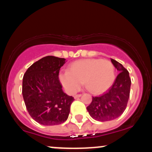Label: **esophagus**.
Returning a JSON list of instances; mask_svg holds the SVG:
<instances>
[{
    "label": "esophagus",
    "instance_id": "34e87169",
    "mask_svg": "<svg viewBox=\"0 0 152 152\" xmlns=\"http://www.w3.org/2000/svg\"><path fill=\"white\" fill-rule=\"evenodd\" d=\"M81 94H76V95L74 96V99H76L79 98V97H81Z\"/></svg>",
    "mask_w": 152,
    "mask_h": 152
}]
</instances>
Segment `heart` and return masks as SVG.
<instances>
[{
	"label": "heart",
	"mask_w": 152,
	"mask_h": 152,
	"mask_svg": "<svg viewBox=\"0 0 152 152\" xmlns=\"http://www.w3.org/2000/svg\"><path fill=\"white\" fill-rule=\"evenodd\" d=\"M116 69L109 60L99 58L82 59L73 62L68 71L60 74L63 86L69 93L79 89L83 81L86 88L93 94H102L112 86Z\"/></svg>",
	"instance_id": "obj_1"
}]
</instances>
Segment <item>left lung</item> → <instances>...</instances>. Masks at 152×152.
Segmentation results:
<instances>
[{"label": "left lung", "instance_id": "8db88e82", "mask_svg": "<svg viewBox=\"0 0 152 152\" xmlns=\"http://www.w3.org/2000/svg\"><path fill=\"white\" fill-rule=\"evenodd\" d=\"M119 74L107 92L99 96L92 97L87 111L94 119L99 121L114 120L123 114L129 98L131 78L129 71L114 59H111Z\"/></svg>", "mask_w": 152, "mask_h": 152}]
</instances>
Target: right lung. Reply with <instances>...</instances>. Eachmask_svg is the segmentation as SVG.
I'll list each match as a JSON object with an SVG mask.
<instances>
[{
    "label": "right lung",
    "instance_id": "right-lung-1",
    "mask_svg": "<svg viewBox=\"0 0 152 152\" xmlns=\"http://www.w3.org/2000/svg\"><path fill=\"white\" fill-rule=\"evenodd\" d=\"M65 58L43 57L32 64L23 78L22 94L28 112L45 126L58 125L67 120L74 97L62 90L59 71Z\"/></svg>",
    "mask_w": 152,
    "mask_h": 152
}]
</instances>
